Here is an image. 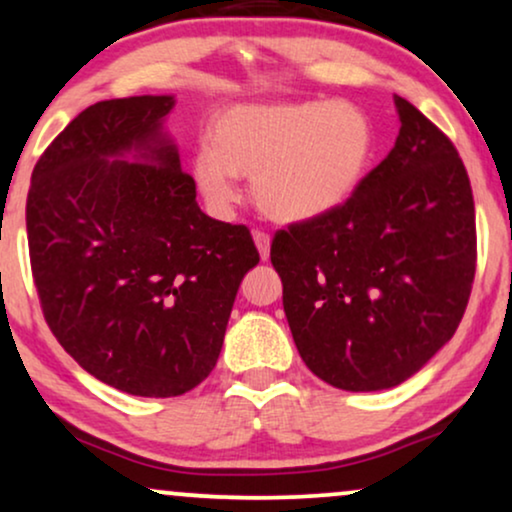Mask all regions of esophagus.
<instances>
[{"label":"esophagus","instance_id":"34e87169","mask_svg":"<svg viewBox=\"0 0 512 512\" xmlns=\"http://www.w3.org/2000/svg\"><path fill=\"white\" fill-rule=\"evenodd\" d=\"M252 238H255L257 250H260L262 260H269V248H271V238L264 231H252Z\"/></svg>","mask_w":512,"mask_h":512}]
</instances>
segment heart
Wrapping results in <instances>:
<instances>
[{
	"label": "heart",
	"instance_id": "1",
	"mask_svg": "<svg viewBox=\"0 0 512 512\" xmlns=\"http://www.w3.org/2000/svg\"><path fill=\"white\" fill-rule=\"evenodd\" d=\"M210 143L193 153V177L215 208L238 196L236 177L278 222H304L340 208L373 153L371 122L345 101L257 103L219 113Z\"/></svg>",
	"mask_w": 512,
	"mask_h": 512
}]
</instances>
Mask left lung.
Wrapping results in <instances>:
<instances>
[{"instance_id": "obj_1", "label": "left lung", "mask_w": 512, "mask_h": 512, "mask_svg": "<svg viewBox=\"0 0 512 512\" xmlns=\"http://www.w3.org/2000/svg\"><path fill=\"white\" fill-rule=\"evenodd\" d=\"M399 137L340 208L271 241L283 309L309 371L387 390L454 338L477 267L475 200L451 139L397 96Z\"/></svg>"}]
</instances>
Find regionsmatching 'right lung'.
<instances>
[{
  "label": "right lung",
  "instance_id": "obj_1",
  "mask_svg": "<svg viewBox=\"0 0 512 512\" xmlns=\"http://www.w3.org/2000/svg\"><path fill=\"white\" fill-rule=\"evenodd\" d=\"M172 96L84 108L40 155L25 203L37 297L61 347L101 383L179 397L215 368L238 286L260 262L217 222L160 120ZM127 150L139 161H108Z\"/></svg>",
  "mask_w": 512,
  "mask_h": 512
}]
</instances>
